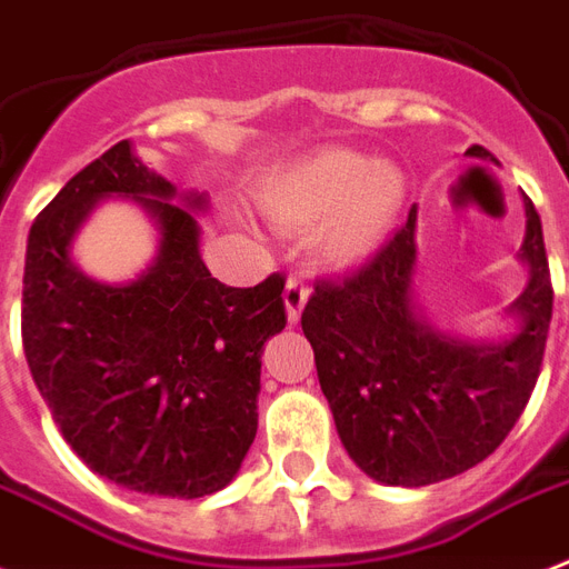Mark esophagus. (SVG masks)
Segmentation results:
<instances>
[{"label":"esophagus","instance_id":"esophagus-1","mask_svg":"<svg viewBox=\"0 0 569 569\" xmlns=\"http://www.w3.org/2000/svg\"><path fill=\"white\" fill-rule=\"evenodd\" d=\"M286 312H289V321H298L301 319L303 312V303H307V298H310V286H307V280L303 277H289V283H286Z\"/></svg>","mask_w":569,"mask_h":569}]
</instances>
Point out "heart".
<instances>
[{"label":"heart","instance_id":"obj_1","mask_svg":"<svg viewBox=\"0 0 569 569\" xmlns=\"http://www.w3.org/2000/svg\"><path fill=\"white\" fill-rule=\"evenodd\" d=\"M280 227H321L319 244L333 262H355L372 253L396 227L407 203V177L396 162L328 147L277 177L262 194Z\"/></svg>","mask_w":569,"mask_h":569}]
</instances>
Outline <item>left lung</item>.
I'll return each mask as SVG.
<instances>
[{"label": "left lung", "instance_id": "1", "mask_svg": "<svg viewBox=\"0 0 569 569\" xmlns=\"http://www.w3.org/2000/svg\"><path fill=\"white\" fill-rule=\"evenodd\" d=\"M526 218L520 257L531 277L511 307L522 328L499 346L442 337L416 319V206L363 266L316 280L303 337L342 446L375 481L422 487L460 476L502 446L529 405L552 321V277L531 197Z\"/></svg>", "mask_w": 569, "mask_h": 569}]
</instances>
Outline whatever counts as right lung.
Masks as SVG:
<instances>
[{
  "label": "right lung",
  "mask_w": 569,
  "mask_h": 569,
  "mask_svg": "<svg viewBox=\"0 0 569 569\" xmlns=\"http://www.w3.org/2000/svg\"><path fill=\"white\" fill-rule=\"evenodd\" d=\"M129 141L84 164L34 218L22 274V351L67 446L114 485L200 499L236 478L257 437L262 346L286 328L283 274L236 289L200 259L194 214ZM136 196L163 230L136 284L106 287L69 259L102 196ZM200 209L203 197H186Z\"/></svg>",
  "instance_id": "add662e5"
}]
</instances>
